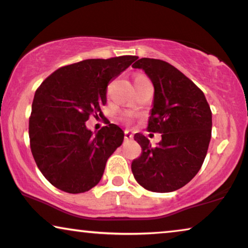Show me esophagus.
<instances>
[{"mask_svg": "<svg viewBox=\"0 0 248 248\" xmlns=\"http://www.w3.org/2000/svg\"><path fill=\"white\" fill-rule=\"evenodd\" d=\"M132 137H134V136H132V134L129 130L124 132V140H125V141H128V140H131Z\"/></svg>", "mask_w": 248, "mask_h": 248, "instance_id": "34e87169", "label": "esophagus"}]
</instances>
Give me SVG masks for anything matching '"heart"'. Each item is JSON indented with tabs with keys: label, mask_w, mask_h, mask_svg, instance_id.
Wrapping results in <instances>:
<instances>
[{
	"label": "heart",
	"mask_w": 248,
	"mask_h": 248,
	"mask_svg": "<svg viewBox=\"0 0 248 248\" xmlns=\"http://www.w3.org/2000/svg\"><path fill=\"white\" fill-rule=\"evenodd\" d=\"M145 76H137L136 77V79H135V81H138V80H141V79H145ZM129 117H130V114H124V118H129Z\"/></svg>",
	"instance_id": "heart-1"
}]
</instances>
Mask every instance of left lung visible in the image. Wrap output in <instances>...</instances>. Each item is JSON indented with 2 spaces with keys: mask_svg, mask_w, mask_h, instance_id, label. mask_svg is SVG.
<instances>
[{
  "mask_svg": "<svg viewBox=\"0 0 248 248\" xmlns=\"http://www.w3.org/2000/svg\"><path fill=\"white\" fill-rule=\"evenodd\" d=\"M142 69L154 84L148 130L161 134L157 146L136 134L141 155L131 164L140 186L170 193L190 182L201 169L212 137V111L204 92L175 66L142 58L132 64Z\"/></svg>",
  "mask_w": 248,
  "mask_h": 248,
  "instance_id": "8db88e82",
  "label": "left lung"
}]
</instances>
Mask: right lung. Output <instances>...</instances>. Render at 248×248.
Returning <instances> with one entry per match:
<instances>
[{
	"label": "right lung",
	"instance_id": "right-lung-1",
	"mask_svg": "<svg viewBox=\"0 0 248 248\" xmlns=\"http://www.w3.org/2000/svg\"><path fill=\"white\" fill-rule=\"evenodd\" d=\"M135 60V55H123L62 66L35 91L29 121L31 151L54 187L80 194L101 180L107 160L124 134L113 124L93 134L86 123L91 114L100 116L108 84Z\"/></svg>",
	"mask_w": 248,
	"mask_h": 248
}]
</instances>
